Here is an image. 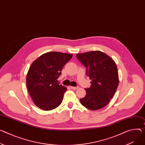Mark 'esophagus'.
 <instances>
[{
  "label": "esophagus",
  "instance_id": "1",
  "mask_svg": "<svg viewBox=\"0 0 145 145\" xmlns=\"http://www.w3.org/2000/svg\"><path fill=\"white\" fill-rule=\"evenodd\" d=\"M78 88H79V87H78V86H77V87H71V89H74V90H75V89H77Z\"/></svg>",
  "mask_w": 145,
  "mask_h": 145
}]
</instances>
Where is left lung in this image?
<instances>
[{
    "label": "left lung",
    "mask_w": 145,
    "mask_h": 145,
    "mask_svg": "<svg viewBox=\"0 0 145 145\" xmlns=\"http://www.w3.org/2000/svg\"><path fill=\"white\" fill-rule=\"evenodd\" d=\"M76 57L86 67V74L91 80V85L85 88L86 95L80 99V103L93 110L106 106L113 98L119 82L115 62L100 51L77 54Z\"/></svg>",
    "instance_id": "8db88e82"
}]
</instances>
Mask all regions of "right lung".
I'll return each instance as SVG.
<instances>
[{"label": "right lung", "mask_w": 145, "mask_h": 145, "mask_svg": "<svg viewBox=\"0 0 145 145\" xmlns=\"http://www.w3.org/2000/svg\"><path fill=\"white\" fill-rule=\"evenodd\" d=\"M73 55L52 51L33 62L27 75V87L33 102L38 108L51 110L59 106L67 88L57 79L63 66Z\"/></svg>", "instance_id": "1"}]
</instances>
